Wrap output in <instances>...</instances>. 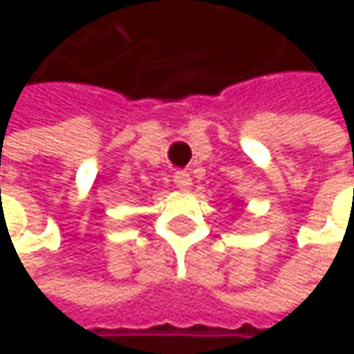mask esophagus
Masks as SVG:
<instances>
[{"instance_id": "esophagus-1", "label": "esophagus", "mask_w": 354, "mask_h": 354, "mask_svg": "<svg viewBox=\"0 0 354 354\" xmlns=\"http://www.w3.org/2000/svg\"><path fill=\"white\" fill-rule=\"evenodd\" d=\"M174 184L180 190H186V188L192 186V178H190V174L186 170H178L176 174H174Z\"/></svg>"}]
</instances>
